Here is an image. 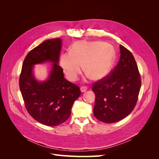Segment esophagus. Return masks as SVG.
Masks as SVG:
<instances>
[{
  "mask_svg": "<svg viewBox=\"0 0 159 159\" xmlns=\"http://www.w3.org/2000/svg\"><path fill=\"white\" fill-rule=\"evenodd\" d=\"M88 89V88L86 87V86H82V87L80 88V90L81 92H85L86 91H87Z\"/></svg>",
  "mask_w": 159,
  "mask_h": 159,
  "instance_id": "34e87169",
  "label": "esophagus"
}]
</instances>
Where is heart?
Segmentation results:
<instances>
[{
	"instance_id": "obj_1",
	"label": "heart",
	"mask_w": 159,
	"mask_h": 159,
	"mask_svg": "<svg viewBox=\"0 0 159 159\" xmlns=\"http://www.w3.org/2000/svg\"><path fill=\"white\" fill-rule=\"evenodd\" d=\"M113 47L102 41L79 40L70 48V53L60 56V64L70 81H75L83 71L93 80L105 78L111 69L115 60Z\"/></svg>"
}]
</instances>
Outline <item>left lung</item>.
<instances>
[{"instance_id": "left-lung-1", "label": "left lung", "mask_w": 159, "mask_h": 159, "mask_svg": "<svg viewBox=\"0 0 159 159\" xmlns=\"http://www.w3.org/2000/svg\"><path fill=\"white\" fill-rule=\"evenodd\" d=\"M120 60L109 75L92 85L95 95L94 116L113 123L132 112L141 85V75L131 52L120 44Z\"/></svg>"}]
</instances>
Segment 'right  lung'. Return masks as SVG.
<instances>
[{
  "label": "right lung",
  "instance_id": "right-lung-1",
  "mask_svg": "<svg viewBox=\"0 0 159 159\" xmlns=\"http://www.w3.org/2000/svg\"><path fill=\"white\" fill-rule=\"evenodd\" d=\"M61 48L60 38H53L32 49L23 61L19 78L27 111L38 122L51 127L70 117L72 105L81 95L78 86L64 78L58 65ZM46 61L53 63L51 74L47 80L38 82L33 75V66Z\"/></svg>",
  "mask_w": 159,
  "mask_h": 159
}]
</instances>
